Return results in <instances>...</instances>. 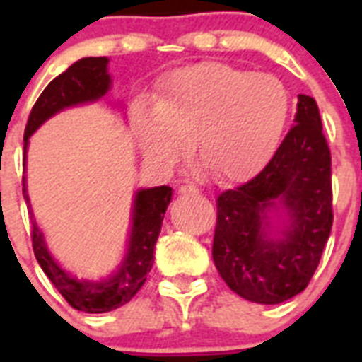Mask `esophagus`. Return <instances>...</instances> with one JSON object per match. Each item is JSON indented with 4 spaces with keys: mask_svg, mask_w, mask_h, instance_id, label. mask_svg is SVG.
<instances>
[{
    "mask_svg": "<svg viewBox=\"0 0 362 362\" xmlns=\"http://www.w3.org/2000/svg\"><path fill=\"white\" fill-rule=\"evenodd\" d=\"M179 192L181 194H199V187L194 183H183L179 187Z\"/></svg>",
    "mask_w": 362,
    "mask_h": 362,
    "instance_id": "1",
    "label": "esophagus"
}]
</instances>
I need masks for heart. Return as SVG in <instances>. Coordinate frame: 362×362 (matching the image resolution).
<instances>
[{
  "instance_id": "b5f03b06",
  "label": "heart",
  "mask_w": 362,
  "mask_h": 362,
  "mask_svg": "<svg viewBox=\"0 0 362 362\" xmlns=\"http://www.w3.org/2000/svg\"><path fill=\"white\" fill-rule=\"evenodd\" d=\"M153 101H137L132 112L143 152L174 165L196 141L201 166L217 181H241L261 170L290 117L281 79L214 62L166 76Z\"/></svg>"
}]
</instances>
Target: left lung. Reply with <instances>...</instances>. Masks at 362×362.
<instances>
[{"mask_svg":"<svg viewBox=\"0 0 362 362\" xmlns=\"http://www.w3.org/2000/svg\"><path fill=\"white\" fill-rule=\"evenodd\" d=\"M293 124L263 170L217 197L212 257L228 288L243 299L277 305L300 293L330 238L332 156L315 99L299 94ZM283 209L274 236L266 212Z\"/></svg>","mask_w":362,"mask_h":362,"instance_id":"obj_1","label":"left lung"}]
</instances>
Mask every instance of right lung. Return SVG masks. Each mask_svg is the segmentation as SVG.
<instances>
[{
  "mask_svg": "<svg viewBox=\"0 0 362 362\" xmlns=\"http://www.w3.org/2000/svg\"><path fill=\"white\" fill-rule=\"evenodd\" d=\"M108 57H83L56 79L47 85L28 116L23 136V150L27 159L28 137L40 129L45 121L63 108L79 103L95 101L110 88ZM23 197L28 203L27 183L23 177ZM172 199L170 187H156L137 190L132 209V230L129 248L123 263L114 274L101 281H79L66 274L50 255L43 233L32 221V248L37 263L43 268L57 292L65 297L72 308L86 313H103L127 305L145 284L153 264V248L161 232L163 217Z\"/></svg>",
  "mask_w": 362,
  "mask_h": 362,
  "instance_id": "right-lung-1",
  "label": "right lung"
}]
</instances>
